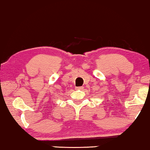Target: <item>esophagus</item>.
<instances>
[{
	"label": "esophagus",
	"mask_w": 150,
	"mask_h": 150,
	"mask_svg": "<svg viewBox=\"0 0 150 150\" xmlns=\"http://www.w3.org/2000/svg\"><path fill=\"white\" fill-rule=\"evenodd\" d=\"M82 88H83V86H77V87H76V89H80V90H82Z\"/></svg>",
	"instance_id": "obj_1"
}]
</instances>
